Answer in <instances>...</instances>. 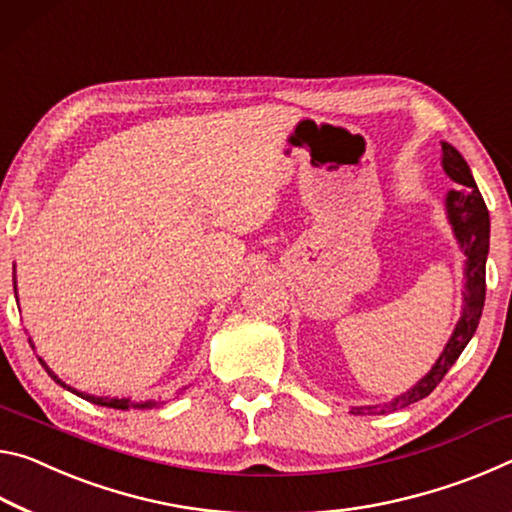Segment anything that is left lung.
Returning a JSON list of instances; mask_svg holds the SVG:
<instances>
[{
    "mask_svg": "<svg viewBox=\"0 0 512 512\" xmlns=\"http://www.w3.org/2000/svg\"><path fill=\"white\" fill-rule=\"evenodd\" d=\"M442 167L451 179L458 183L456 190L447 192L445 206L447 217L454 236L458 240L460 249L465 251V292H463V313L456 324L454 333H451L449 342L445 345L440 358L435 360L431 372L415 383L413 388L406 390L404 395L395 397L383 406H356L351 408L354 415H383L390 410L406 408L415 401L429 397L435 390L445 374L451 370V365L456 363L458 356L463 354L467 342L472 340L479 326L483 304H485V261H488V249H490V213L488 206L481 197L476 181L469 172V165L465 158L458 154L456 147H451L449 142H442Z\"/></svg>",
    "mask_w": 512,
    "mask_h": 512,
    "instance_id": "left-lung-1",
    "label": "left lung"
}]
</instances>
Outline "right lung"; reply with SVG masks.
<instances>
[{"mask_svg":"<svg viewBox=\"0 0 512 512\" xmlns=\"http://www.w3.org/2000/svg\"><path fill=\"white\" fill-rule=\"evenodd\" d=\"M18 290V288H15ZM18 297V295H15ZM31 342V340H29ZM33 347V345H31ZM40 363H43V367L47 370V374L52 376V379L58 383V385H63V388H67L70 392H74V395L77 397H81V399H86V401H92V404H97V406H106V408H117V410H129V408H152V406H156V401H145V404H133L131 399H117V397H92V395H86V392H79V390H74V388H70V385L67 383H63L61 379H58V376L49 370V367L45 365V360L43 358H38Z\"/></svg>","mask_w":512,"mask_h":512,"instance_id":"add662e5","label":"right lung"}]
</instances>
